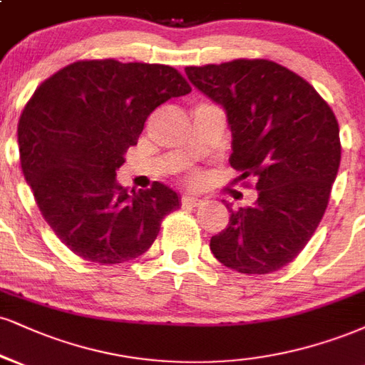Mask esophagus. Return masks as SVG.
<instances>
[{"label":"esophagus","instance_id":"1","mask_svg":"<svg viewBox=\"0 0 365 365\" xmlns=\"http://www.w3.org/2000/svg\"><path fill=\"white\" fill-rule=\"evenodd\" d=\"M182 202H183V205H200L202 204V199L200 197H195V195H183V199H182Z\"/></svg>","mask_w":365,"mask_h":365}]
</instances>
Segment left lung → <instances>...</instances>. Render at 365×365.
<instances>
[{
  "label": "left lung",
  "mask_w": 365,
  "mask_h": 365,
  "mask_svg": "<svg viewBox=\"0 0 365 365\" xmlns=\"http://www.w3.org/2000/svg\"><path fill=\"white\" fill-rule=\"evenodd\" d=\"M187 78L226 112L230 163L257 178V200L230 209L210 252L241 274H270L291 263L314 235L340 166V130L318 91L267 59L185 68Z\"/></svg>",
  "instance_id": "8db88e82"
}]
</instances>
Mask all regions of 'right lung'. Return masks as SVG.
I'll return each mask as SVG.
<instances>
[{"instance_id": "add662e5", "label": "right lung", "mask_w": 365, "mask_h": 365, "mask_svg": "<svg viewBox=\"0 0 365 365\" xmlns=\"http://www.w3.org/2000/svg\"><path fill=\"white\" fill-rule=\"evenodd\" d=\"M190 91L170 66L113 59L69 64L35 90L19 122L21 170L73 253L112 265L148 252L180 195L160 182L129 192L117 170L149 113Z\"/></svg>"}]
</instances>
